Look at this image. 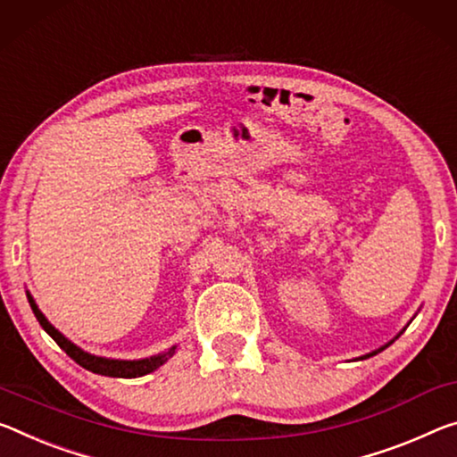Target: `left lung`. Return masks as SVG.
Segmentation results:
<instances>
[{
  "mask_svg": "<svg viewBox=\"0 0 457 457\" xmlns=\"http://www.w3.org/2000/svg\"><path fill=\"white\" fill-rule=\"evenodd\" d=\"M385 347H388V344H386ZM385 347H380V350H376V352H372V353H368V356H361V360H364V358H370V356H374V353H378V352H382V350H385Z\"/></svg>",
  "mask_w": 457,
  "mask_h": 457,
  "instance_id": "8db88e82",
  "label": "left lung"
}]
</instances>
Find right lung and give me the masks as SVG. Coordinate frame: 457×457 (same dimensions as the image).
<instances>
[{"instance_id": "right-lung-1", "label": "right lung", "mask_w": 457, "mask_h": 457, "mask_svg": "<svg viewBox=\"0 0 457 457\" xmlns=\"http://www.w3.org/2000/svg\"><path fill=\"white\" fill-rule=\"evenodd\" d=\"M26 295H28V303H30L36 320H38V323L42 325V329H45L48 336L53 337L64 352H67V356H71L79 366H83L85 370H89V372H96L101 376H113V378H137V376L150 374V372H154L156 368H161L177 350V345H172L169 352H162V353H158V356H150L144 360H112V358L93 356V353H87L79 345L69 342V339L64 337L59 329H54L53 325L48 323L46 317L42 315L38 305L34 303L32 295L30 293H26Z\"/></svg>"}]
</instances>
